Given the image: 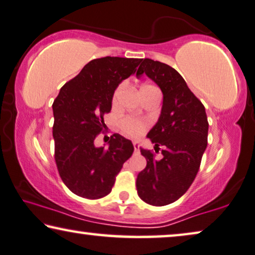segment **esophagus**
Wrapping results in <instances>:
<instances>
[{"label": "esophagus", "instance_id": "esophagus-1", "mask_svg": "<svg viewBox=\"0 0 255 255\" xmlns=\"http://www.w3.org/2000/svg\"><path fill=\"white\" fill-rule=\"evenodd\" d=\"M132 145H134V150H135V151L137 152L138 150H139V144H138V143H137V142H132Z\"/></svg>", "mask_w": 255, "mask_h": 255}]
</instances>
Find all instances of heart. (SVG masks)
I'll use <instances>...</instances> for the list:
<instances>
[{
  "instance_id": "1",
  "label": "heart",
  "mask_w": 255,
  "mask_h": 255,
  "mask_svg": "<svg viewBox=\"0 0 255 255\" xmlns=\"http://www.w3.org/2000/svg\"><path fill=\"white\" fill-rule=\"evenodd\" d=\"M153 88H155L153 85L144 84L141 88V92L149 90V89H153ZM123 89H124V85L121 84L116 89V91H114L113 98H112L113 105H117L118 104V100H119V98H120V95H121V92H123ZM119 127L121 129V131H123L125 135L129 136V137H138V136H141L143 134V131L145 130L146 125L143 123L142 120L127 117V118H124V119L120 120Z\"/></svg>"
}]
</instances>
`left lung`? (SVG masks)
<instances>
[{
    "instance_id": "8db88e82",
    "label": "left lung",
    "mask_w": 255,
    "mask_h": 255,
    "mask_svg": "<svg viewBox=\"0 0 255 255\" xmlns=\"http://www.w3.org/2000/svg\"><path fill=\"white\" fill-rule=\"evenodd\" d=\"M145 74L163 92L162 113L148 132L160 160L151 150L141 149L146 166L136 179L137 194L151 206H166L187 192L198 174L207 148L208 124L203 104L196 98L174 68L159 61L142 59L136 76Z\"/></svg>"
}]
</instances>
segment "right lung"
<instances>
[{"label": "right lung", "instance_id": "right-lung-1", "mask_svg": "<svg viewBox=\"0 0 255 255\" xmlns=\"http://www.w3.org/2000/svg\"><path fill=\"white\" fill-rule=\"evenodd\" d=\"M142 59L106 56L85 64L81 73L61 88L53 103V137L57 171L74 194L100 199L111 193L134 146L113 134L109 148L95 146L103 129L104 114L112 109L118 85L136 71Z\"/></svg>", "mask_w": 255, "mask_h": 255}]
</instances>
